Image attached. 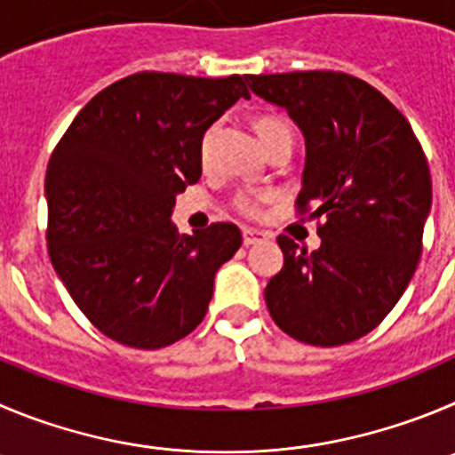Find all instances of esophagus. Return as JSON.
<instances>
[{"label": "esophagus", "instance_id": "1", "mask_svg": "<svg viewBox=\"0 0 455 455\" xmlns=\"http://www.w3.org/2000/svg\"><path fill=\"white\" fill-rule=\"evenodd\" d=\"M265 237V233L258 231V228H242V242H244V247H251V244L262 242Z\"/></svg>", "mask_w": 455, "mask_h": 455}]
</instances>
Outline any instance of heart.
Here are the masks:
<instances>
[{
	"label": "heart",
	"instance_id": "heart-1",
	"mask_svg": "<svg viewBox=\"0 0 455 455\" xmlns=\"http://www.w3.org/2000/svg\"><path fill=\"white\" fill-rule=\"evenodd\" d=\"M256 132L265 148L274 146L280 139H291V125L287 123V118L278 116V114H262V116H258ZM269 190H240L233 197L231 206L235 213L244 215V218H256V215H260L262 206L269 202Z\"/></svg>",
	"mask_w": 455,
	"mask_h": 455
}]
</instances>
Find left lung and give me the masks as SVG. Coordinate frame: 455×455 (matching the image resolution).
Returning a JSON list of instances; mask_svg holds the SVG:
<instances>
[{
  "label": "left lung",
  "instance_id": "1",
  "mask_svg": "<svg viewBox=\"0 0 455 455\" xmlns=\"http://www.w3.org/2000/svg\"><path fill=\"white\" fill-rule=\"evenodd\" d=\"M305 134L296 215L316 220L321 247L278 235L285 265L267 283L271 318L296 341L332 347L386 318L422 256L431 208L427 156L404 114L343 71L244 76Z\"/></svg>",
  "mask_w": 455,
  "mask_h": 455
}]
</instances>
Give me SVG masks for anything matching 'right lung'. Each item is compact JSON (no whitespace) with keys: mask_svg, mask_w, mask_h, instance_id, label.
I'll return each instance as SVG.
<instances>
[{"mask_svg":"<svg viewBox=\"0 0 455 455\" xmlns=\"http://www.w3.org/2000/svg\"><path fill=\"white\" fill-rule=\"evenodd\" d=\"M240 96L242 76L139 71L99 92L46 168V247L80 312L105 337L156 350L206 316L215 271L240 228L177 235L175 195L202 175V139Z\"/></svg>","mask_w":455,"mask_h":455,"instance_id":"add662e5","label":"right lung"}]
</instances>
